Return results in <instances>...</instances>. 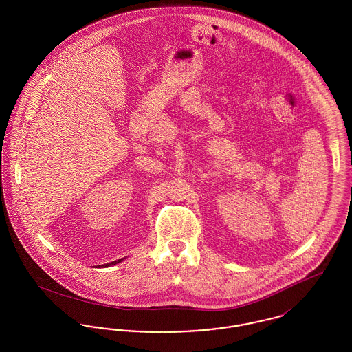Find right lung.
Segmentation results:
<instances>
[{
	"label": "right lung",
	"mask_w": 352,
	"mask_h": 352,
	"mask_svg": "<svg viewBox=\"0 0 352 352\" xmlns=\"http://www.w3.org/2000/svg\"><path fill=\"white\" fill-rule=\"evenodd\" d=\"M124 258H118L116 261H112V263H108V264H104V265H98L99 268H108V267H112V265H116L118 263H121Z\"/></svg>",
	"instance_id": "add662e5"
}]
</instances>
